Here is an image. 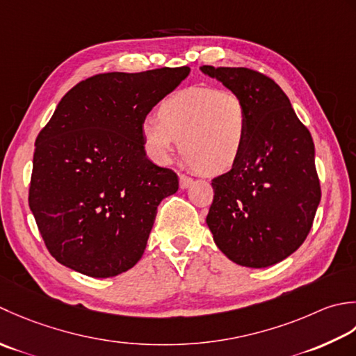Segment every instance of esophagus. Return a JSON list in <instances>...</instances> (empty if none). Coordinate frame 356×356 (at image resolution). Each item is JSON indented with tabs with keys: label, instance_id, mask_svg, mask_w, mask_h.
I'll return each mask as SVG.
<instances>
[{
	"label": "esophagus",
	"instance_id": "34e87169",
	"mask_svg": "<svg viewBox=\"0 0 356 356\" xmlns=\"http://www.w3.org/2000/svg\"><path fill=\"white\" fill-rule=\"evenodd\" d=\"M192 178L191 177H187V175H184V173H179V187L181 188H187L188 186L192 184Z\"/></svg>",
	"mask_w": 356,
	"mask_h": 356
}]
</instances>
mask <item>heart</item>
<instances>
[{"label":"heart","instance_id":"1","mask_svg":"<svg viewBox=\"0 0 356 356\" xmlns=\"http://www.w3.org/2000/svg\"><path fill=\"white\" fill-rule=\"evenodd\" d=\"M141 134L156 163H168L179 141L188 165L206 175H220L234 168L243 154L249 111L234 90L191 86L163 99L158 120H144Z\"/></svg>","mask_w":356,"mask_h":356}]
</instances>
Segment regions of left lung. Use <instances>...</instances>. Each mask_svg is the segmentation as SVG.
I'll return each mask as SVG.
<instances>
[{
    "label": "left lung",
    "mask_w": 356,
    "mask_h": 356,
    "mask_svg": "<svg viewBox=\"0 0 356 356\" xmlns=\"http://www.w3.org/2000/svg\"><path fill=\"white\" fill-rule=\"evenodd\" d=\"M201 72L236 92L249 111L245 147L234 168L212 179L206 222L234 263L273 266L304 243L320 204L314 140L269 76L248 67Z\"/></svg>",
    "instance_id": "left-lung-1"
}]
</instances>
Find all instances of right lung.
<instances>
[{
  "label": "right lung",
  "instance_id": "add662e5",
  "mask_svg": "<svg viewBox=\"0 0 356 356\" xmlns=\"http://www.w3.org/2000/svg\"><path fill=\"white\" fill-rule=\"evenodd\" d=\"M191 69L108 72L78 83L36 136L29 206L47 250L87 277L140 261L156 207L178 191L172 169L146 156L147 113Z\"/></svg>",
  "mask_w": 356,
  "mask_h": 356
}]
</instances>
